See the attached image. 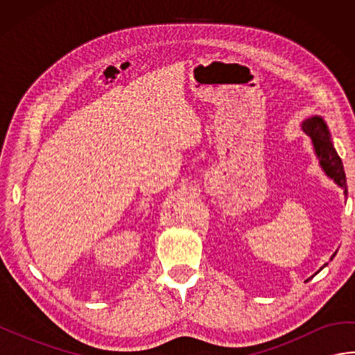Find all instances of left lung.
I'll list each match as a JSON object with an SVG mask.
<instances>
[{
	"label": "left lung",
	"instance_id": "obj_1",
	"mask_svg": "<svg viewBox=\"0 0 355 355\" xmlns=\"http://www.w3.org/2000/svg\"><path fill=\"white\" fill-rule=\"evenodd\" d=\"M302 130L305 134H308L311 137L315 155H318V158H319L322 169L325 171V173L329 178H333L334 182L342 187L345 195H348L343 163L340 160V157H338V154L336 153L333 141H331L327 123L323 122V119L320 116H313V117H308L306 120H304Z\"/></svg>",
	"mask_w": 355,
	"mask_h": 355
}]
</instances>
